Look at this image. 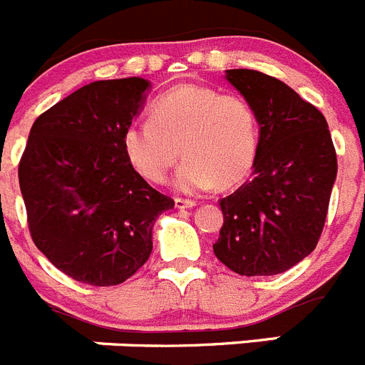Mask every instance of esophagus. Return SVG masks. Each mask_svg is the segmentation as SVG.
<instances>
[{
    "instance_id": "34e87169",
    "label": "esophagus",
    "mask_w": 365,
    "mask_h": 365,
    "mask_svg": "<svg viewBox=\"0 0 365 365\" xmlns=\"http://www.w3.org/2000/svg\"><path fill=\"white\" fill-rule=\"evenodd\" d=\"M195 205H197V202L192 201V199L175 197V208H179V210H185V208H193Z\"/></svg>"
}]
</instances>
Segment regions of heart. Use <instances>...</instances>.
<instances>
[{"label":"heart","instance_id":"1","mask_svg":"<svg viewBox=\"0 0 365 365\" xmlns=\"http://www.w3.org/2000/svg\"><path fill=\"white\" fill-rule=\"evenodd\" d=\"M122 148L151 182H164L182 151L186 160L173 185L179 192L199 193L247 175L256 159L257 118L243 96L182 83L155 102L150 118L128 124Z\"/></svg>","mask_w":365,"mask_h":365}]
</instances>
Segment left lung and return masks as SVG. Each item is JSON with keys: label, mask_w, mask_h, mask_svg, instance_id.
Here are the masks:
<instances>
[{"label": "left lung", "mask_w": 365, "mask_h": 365, "mask_svg": "<svg viewBox=\"0 0 365 365\" xmlns=\"http://www.w3.org/2000/svg\"><path fill=\"white\" fill-rule=\"evenodd\" d=\"M225 78L259 124L252 175L221 199L214 254L241 276H274L316 248L336 180V151L325 117L294 89L252 69Z\"/></svg>", "instance_id": "left-lung-1"}]
</instances>
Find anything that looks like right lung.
<instances>
[{
  "mask_svg": "<svg viewBox=\"0 0 365 365\" xmlns=\"http://www.w3.org/2000/svg\"><path fill=\"white\" fill-rule=\"evenodd\" d=\"M150 87L138 76L87 83L31 128L18 168L29 230L76 282L131 278L150 257L157 217L175 205L135 172L122 148Z\"/></svg>",
  "mask_w": 365,
  "mask_h": 365,
  "instance_id": "right-lung-1",
  "label": "right lung"
}]
</instances>
